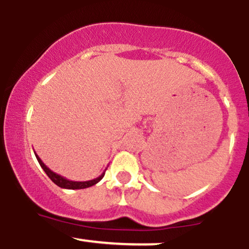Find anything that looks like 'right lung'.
Returning <instances> with one entry per match:
<instances>
[{
	"label": "right lung",
	"mask_w": 249,
	"mask_h": 249,
	"mask_svg": "<svg viewBox=\"0 0 249 249\" xmlns=\"http://www.w3.org/2000/svg\"><path fill=\"white\" fill-rule=\"evenodd\" d=\"M35 156H36L37 160H38V162H39V165H41V167L43 168V170H44V172L47 173V176L49 177L51 180H53V182H55L57 186H59L62 188H67V190H82V188H87V187L93 186V185H96L97 182L101 181V180L103 179V177H104V174H105V172H103L101 176L97 177L96 179L88 180V181H72V180H69V179L64 178V177L59 176V174L53 172V171H51L50 168L48 167L47 165H45L44 162L41 160V158L37 156L36 152H35Z\"/></svg>",
	"instance_id": "1"
}]
</instances>
